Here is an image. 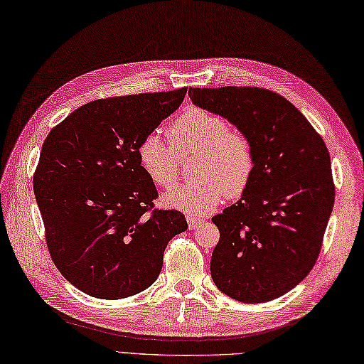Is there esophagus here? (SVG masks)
Segmentation results:
<instances>
[{
  "instance_id": "34e87169",
  "label": "esophagus",
  "mask_w": 364,
  "mask_h": 364,
  "mask_svg": "<svg viewBox=\"0 0 364 364\" xmlns=\"http://www.w3.org/2000/svg\"><path fill=\"white\" fill-rule=\"evenodd\" d=\"M187 221H188V226H190V229H195V228H198L199 225L203 223V220H201V218L191 217V215H188V217H187Z\"/></svg>"
}]
</instances>
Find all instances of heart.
<instances>
[{
  "instance_id": "heart-1",
  "label": "heart",
  "mask_w": 364,
  "mask_h": 364,
  "mask_svg": "<svg viewBox=\"0 0 364 364\" xmlns=\"http://www.w3.org/2000/svg\"><path fill=\"white\" fill-rule=\"evenodd\" d=\"M168 147L157 133H149L138 144V161L144 174L163 188H174L179 181L177 157L196 155L190 185L165 196V204L201 215L215 209L223 198L237 199L247 193L256 169L253 143L228 119L203 108H190L177 116L166 130Z\"/></svg>"
}]
</instances>
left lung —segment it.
I'll return each instance as SVG.
<instances>
[{
  "mask_svg": "<svg viewBox=\"0 0 364 364\" xmlns=\"http://www.w3.org/2000/svg\"><path fill=\"white\" fill-rule=\"evenodd\" d=\"M196 107L234 124L253 143L250 188L212 218L220 240L215 286L234 300L262 303L306 278L335 204L330 154L313 125L283 95L262 87H190Z\"/></svg>",
  "mask_w": 364,
  "mask_h": 364,
  "instance_id": "left-lung-1",
  "label": "left lung"
}]
</instances>
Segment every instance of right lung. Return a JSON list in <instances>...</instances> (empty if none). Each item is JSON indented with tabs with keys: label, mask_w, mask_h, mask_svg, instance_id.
I'll return each instance as SVG.
<instances>
[{
	"label": "right lung",
	"mask_w": 364,
	"mask_h": 364,
	"mask_svg": "<svg viewBox=\"0 0 364 364\" xmlns=\"http://www.w3.org/2000/svg\"><path fill=\"white\" fill-rule=\"evenodd\" d=\"M187 87L89 102L43 141L33 177L58 270L95 299L119 300L159 278L185 215L154 209L159 193L138 144L179 108Z\"/></svg>",
	"instance_id": "obj_1"
}]
</instances>
